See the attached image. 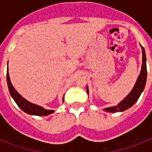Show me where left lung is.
<instances>
[{"label": "left lung", "instance_id": "obj_1", "mask_svg": "<svg viewBox=\"0 0 152 152\" xmlns=\"http://www.w3.org/2000/svg\"><path fill=\"white\" fill-rule=\"evenodd\" d=\"M142 48V54H143V61H142V67L141 72L140 74L139 77L137 79V81L135 84L134 88L132 90V91L129 94L127 97L125 98L123 101H121L118 106H112L109 108L105 109L106 112H110V113H115V112H122V111L126 110L127 109L130 108L136 103V102L138 100L139 97L141 95L142 91H144L145 83H146L147 80V66H146V54H145V50L143 46ZM87 92L88 93V88H87Z\"/></svg>", "mask_w": 152, "mask_h": 152}]
</instances>
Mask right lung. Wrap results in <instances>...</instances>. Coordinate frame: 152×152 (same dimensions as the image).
Masks as SVG:
<instances>
[{
    "label": "right lung",
    "mask_w": 152,
    "mask_h": 152,
    "mask_svg": "<svg viewBox=\"0 0 152 152\" xmlns=\"http://www.w3.org/2000/svg\"><path fill=\"white\" fill-rule=\"evenodd\" d=\"M7 83H8V87L9 92H10L11 96L13 98V99L15 100L18 106L20 107L23 111H24L25 113L31 114V115H37V116H46L53 113V110H46L42 106H39L38 105L33 104L21 96L19 93L15 90V88H13L12 84L11 83L10 78H9V74H8V69L7 70ZM64 102V99H63Z\"/></svg>",
    "instance_id": "1"
}]
</instances>
